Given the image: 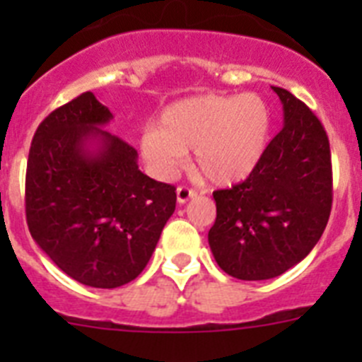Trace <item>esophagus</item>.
Wrapping results in <instances>:
<instances>
[{"label":"esophagus","mask_w":362,"mask_h":362,"mask_svg":"<svg viewBox=\"0 0 362 362\" xmlns=\"http://www.w3.org/2000/svg\"><path fill=\"white\" fill-rule=\"evenodd\" d=\"M194 197H196V192L192 190V188H188V187H179L177 188V203L179 204H185L187 201L194 199Z\"/></svg>","instance_id":"obj_1"}]
</instances>
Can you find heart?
<instances>
[{
  "mask_svg": "<svg viewBox=\"0 0 362 362\" xmlns=\"http://www.w3.org/2000/svg\"><path fill=\"white\" fill-rule=\"evenodd\" d=\"M270 130L272 112L261 95H199L165 108L158 130H146L139 148L159 177H170L194 150V165L204 179L235 185L257 168Z\"/></svg>",
  "mask_w": 362,
  "mask_h": 362,
  "instance_id": "1",
  "label": "heart"
}]
</instances>
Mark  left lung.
<instances>
[{"mask_svg": "<svg viewBox=\"0 0 362 362\" xmlns=\"http://www.w3.org/2000/svg\"><path fill=\"white\" fill-rule=\"evenodd\" d=\"M284 124L254 172L214 192L209 245L221 270L243 281L277 277L317 245L332 210L330 143L321 121L288 90L272 86Z\"/></svg>", "mask_w": 362, "mask_h": 362, "instance_id": "left-lung-1", "label": "left lung"}]
</instances>
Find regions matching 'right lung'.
I'll use <instances>...</instances> for the list:
<instances>
[{"label":"right lung","mask_w":362,"mask_h":362,"mask_svg":"<svg viewBox=\"0 0 362 362\" xmlns=\"http://www.w3.org/2000/svg\"><path fill=\"white\" fill-rule=\"evenodd\" d=\"M92 92L41 121L27 163L30 235L57 268L94 288L136 279L175 210V188L143 174L137 150L103 127Z\"/></svg>","instance_id":"1"}]
</instances>
